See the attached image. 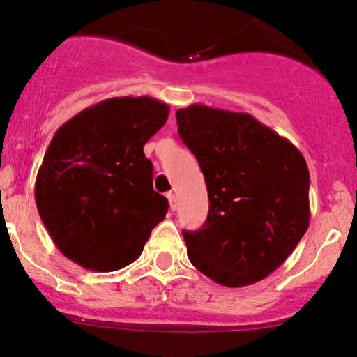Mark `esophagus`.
I'll list each match as a JSON object with an SVG mask.
<instances>
[{"instance_id":"obj_1","label":"esophagus","mask_w":357,"mask_h":357,"mask_svg":"<svg viewBox=\"0 0 357 357\" xmlns=\"http://www.w3.org/2000/svg\"><path fill=\"white\" fill-rule=\"evenodd\" d=\"M168 201H169V209L176 211V207H178V196H176L174 192H169L168 194Z\"/></svg>"}]
</instances>
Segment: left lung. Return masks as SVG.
I'll list each match as a JSON object with an SVG mask.
<instances>
[{
    "instance_id": "obj_1",
    "label": "left lung",
    "mask_w": 357,
    "mask_h": 357,
    "mask_svg": "<svg viewBox=\"0 0 357 357\" xmlns=\"http://www.w3.org/2000/svg\"><path fill=\"white\" fill-rule=\"evenodd\" d=\"M176 120L209 196L204 225L183 231L189 260L219 285H252L277 270L308 229L305 158L249 114L192 103Z\"/></svg>"
}]
</instances>
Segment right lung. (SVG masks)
<instances>
[{
	"instance_id": "add662e5",
	"label": "right lung",
	"mask_w": 357,
	"mask_h": 357,
	"mask_svg": "<svg viewBox=\"0 0 357 357\" xmlns=\"http://www.w3.org/2000/svg\"><path fill=\"white\" fill-rule=\"evenodd\" d=\"M169 107L151 97H114L85 108L54 135L34 186L49 236L67 259L114 272L139 257L168 199L153 189L143 146Z\"/></svg>"
}]
</instances>
